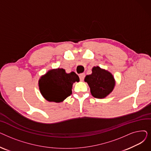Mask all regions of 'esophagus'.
I'll return each instance as SVG.
<instances>
[{
	"label": "esophagus",
	"mask_w": 151,
	"mask_h": 151,
	"mask_svg": "<svg viewBox=\"0 0 151 151\" xmlns=\"http://www.w3.org/2000/svg\"><path fill=\"white\" fill-rule=\"evenodd\" d=\"M84 77H85V74H84V73H81V74L80 75V80H81V81H83L84 80Z\"/></svg>",
	"instance_id": "34e87169"
}]
</instances>
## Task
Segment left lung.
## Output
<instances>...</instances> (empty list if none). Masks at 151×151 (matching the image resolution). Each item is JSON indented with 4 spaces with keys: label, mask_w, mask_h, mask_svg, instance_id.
<instances>
[{
    "label": "left lung",
    "mask_w": 151,
    "mask_h": 151,
    "mask_svg": "<svg viewBox=\"0 0 151 151\" xmlns=\"http://www.w3.org/2000/svg\"><path fill=\"white\" fill-rule=\"evenodd\" d=\"M84 81L88 84L92 96L97 99H104L112 92L116 81L109 71L100 67H93L92 74L86 75Z\"/></svg>",
    "instance_id": "1"
}]
</instances>
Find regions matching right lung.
Segmentation results:
<instances>
[{
    "label": "right lung",
    "instance_id": "add662e5",
    "mask_svg": "<svg viewBox=\"0 0 151 151\" xmlns=\"http://www.w3.org/2000/svg\"><path fill=\"white\" fill-rule=\"evenodd\" d=\"M80 81L79 76L72 71L67 73L63 68L51 69L38 80L42 96L50 102L60 103L72 93L73 83Z\"/></svg>",
    "mask_w": 151,
    "mask_h": 151
}]
</instances>
